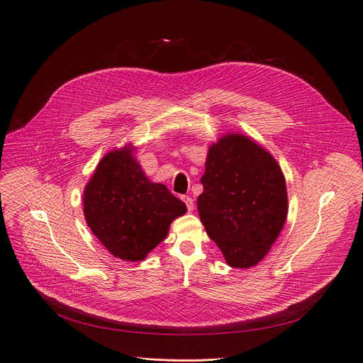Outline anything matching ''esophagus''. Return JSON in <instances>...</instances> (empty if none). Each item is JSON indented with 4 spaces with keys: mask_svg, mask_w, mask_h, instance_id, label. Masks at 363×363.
<instances>
[{
    "mask_svg": "<svg viewBox=\"0 0 363 363\" xmlns=\"http://www.w3.org/2000/svg\"><path fill=\"white\" fill-rule=\"evenodd\" d=\"M182 201L185 203V206H186L188 211H192V210H194V200H192L189 196H184V197H182Z\"/></svg>",
    "mask_w": 363,
    "mask_h": 363,
    "instance_id": "34e87169",
    "label": "esophagus"
}]
</instances>
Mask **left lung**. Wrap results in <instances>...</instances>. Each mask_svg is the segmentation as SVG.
<instances>
[{
  "mask_svg": "<svg viewBox=\"0 0 363 363\" xmlns=\"http://www.w3.org/2000/svg\"><path fill=\"white\" fill-rule=\"evenodd\" d=\"M197 208L207 235L233 269L257 265L287 217L286 179L277 160L248 135L230 133L208 147Z\"/></svg>",
  "mask_w": 363,
  "mask_h": 363,
  "instance_id": "8db88e82",
  "label": "left lung"
}]
</instances>
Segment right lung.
Here are the masks:
<instances>
[{"label":"right lung","mask_w":363,"mask_h":363,"mask_svg":"<svg viewBox=\"0 0 363 363\" xmlns=\"http://www.w3.org/2000/svg\"><path fill=\"white\" fill-rule=\"evenodd\" d=\"M135 146L108 152L83 191L84 219L93 235L116 258L143 261L167 236L186 206L166 185L152 182Z\"/></svg>","instance_id":"obj_1"}]
</instances>
